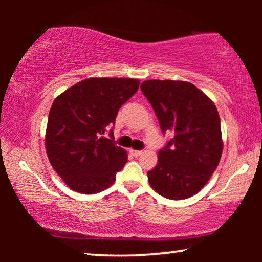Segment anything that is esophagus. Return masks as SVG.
<instances>
[{
    "instance_id": "esophagus-1",
    "label": "esophagus",
    "mask_w": 262,
    "mask_h": 262,
    "mask_svg": "<svg viewBox=\"0 0 262 262\" xmlns=\"http://www.w3.org/2000/svg\"><path fill=\"white\" fill-rule=\"evenodd\" d=\"M130 152H131L132 155H134L135 157H137V156H139V155H141V154H142L141 150H134V149H131Z\"/></svg>"
}]
</instances>
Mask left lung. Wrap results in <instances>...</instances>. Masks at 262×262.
<instances>
[{"label":"left lung","mask_w":262,"mask_h":262,"mask_svg":"<svg viewBox=\"0 0 262 262\" xmlns=\"http://www.w3.org/2000/svg\"><path fill=\"white\" fill-rule=\"evenodd\" d=\"M141 91L163 134L174 135L159 151L156 167L148 171L149 184L164 198H189L206 185L223 151L216 105L185 81L149 80Z\"/></svg>","instance_id":"1"}]
</instances>
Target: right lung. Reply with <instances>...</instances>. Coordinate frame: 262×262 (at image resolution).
<instances>
[{
  "label": "right lung",
  "instance_id": "obj_1",
  "mask_svg": "<svg viewBox=\"0 0 262 262\" xmlns=\"http://www.w3.org/2000/svg\"><path fill=\"white\" fill-rule=\"evenodd\" d=\"M138 87L136 78L92 77L55 99L46 127V154L73 191L95 194L116 181L127 154L116 145L113 130L110 138L103 135Z\"/></svg>",
  "mask_w": 262,
  "mask_h": 262
}]
</instances>
